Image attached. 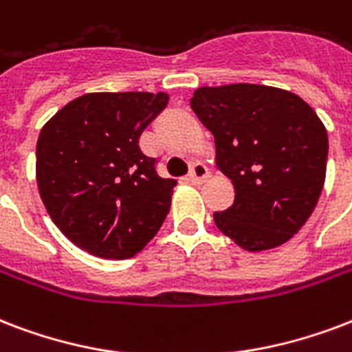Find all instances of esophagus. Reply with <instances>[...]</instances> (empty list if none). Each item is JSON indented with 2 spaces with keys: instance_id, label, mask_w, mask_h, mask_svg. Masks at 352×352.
<instances>
[{
  "instance_id": "1",
  "label": "esophagus",
  "mask_w": 352,
  "mask_h": 352,
  "mask_svg": "<svg viewBox=\"0 0 352 352\" xmlns=\"http://www.w3.org/2000/svg\"><path fill=\"white\" fill-rule=\"evenodd\" d=\"M208 177H210V171H208V168H206L203 162H195V164L192 166L190 173H188V181L194 182V184H203V182H205Z\"/></svg>"
}]
</instances>
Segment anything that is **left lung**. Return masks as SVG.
Here are the masks:
<instances>
[{"label": "left lung", "mask_w": 352, "mask_h": 352, "mask_svg": "<svg viewBox=\"0 0 352 352\" xmlns=\"http://www.w3.org/2000/svg\"><path fill=\"white\" fill-rule=\"evenodd\" d=\"M190 107L216 142V166L234 203L214 212L225 236L256 253L283 245L307 223L325 184L329 136L307 101L264 85L201 87Z\"/></svg>", "instance_id": "obj_1"}]
</instances>
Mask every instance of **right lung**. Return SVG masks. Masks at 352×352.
Instances as JSON below:
<instances>
[{"instance_id":"1","label":"right lung","mask_w":352,"mask_h":352,"mask_svg":"<svg viewBox=\"0 0 352 352\" xmlns=\"http://www.w3.org/2000/svg\"><path fill=\"white\" fill-rule=\"evenodd\" d=\"M168 99L164 92L85 94L40 131V197L53 223L82 251L131 258L164 223L177 181L158 175L157 160L138 140Z\"/></svg>"}]
</instances>
